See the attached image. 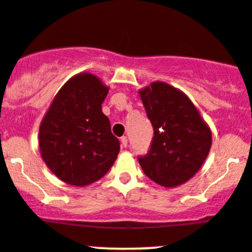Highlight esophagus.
<instances>
[{
  "instance_id": "34e87169",
  "label": "esophagus",
  "mask_w": 252,
  "mask_h": 252,
  "mask_svg": "<svg viewBox=\"0 0 252 252\" xmlns=\"http://www.w3.org/2000/svg\"><path fill=\"white\" fill-rule=\"evenodd\" d=\"M121 143H122V147L126 148L128 145V138L126 137H122L121 138Z\"/></svg>"
}]
</instances>
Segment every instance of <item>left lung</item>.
I'll list each match as a JSON object with an SVG mask.
<instances>
[{
	"instance_id": "8db88e82",
	"label": "left lung",
	"mask_w": 252,
	"mask_h": 252,
	"mask_svg": "<svg viewBox=\"0 0 252 252\" xmlns=\"http://www.w3.org/2000/svg\"><path fill=\"white\" fill-rule=\"evenodd\" d=\"M139 95L154 129L140 166L157 184L179 187L191 179L209 155L210 128L187 94L165 82H153Z\"/></svg>"
}]
</instances>
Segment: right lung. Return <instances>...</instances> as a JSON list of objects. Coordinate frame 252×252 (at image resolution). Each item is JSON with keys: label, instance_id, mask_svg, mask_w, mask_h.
<instances>
[{"label": "right lung", "instance_id": "right-lung-1", "mask_svg": "<svg viewBox=\"0 0 252 252\" xmlns=\"http://www.w3.org/2000/svg\"><path fill=\"white\" fill-rule=\"evenodd\" d=\"M108 88L92 73H78L56 94L39 126L42 159L63 183L86 187L112 168L119 140L102 112Z\"/></svg>", "mask_w": 252, "mask_h": 252}]
</instances>
